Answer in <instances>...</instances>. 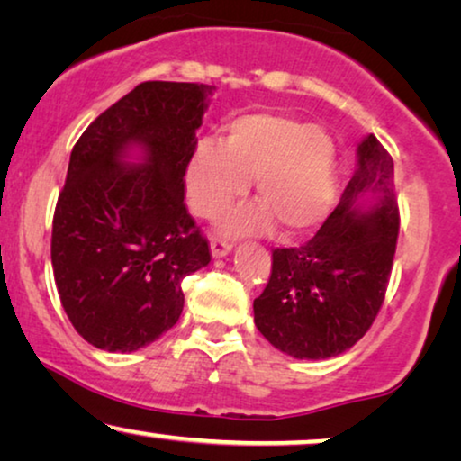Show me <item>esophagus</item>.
<instances>
[{
  "instance_id": "1",
  "label": "esophagus",
  "mask_w": 461,
  "mask_h": 461,
  "mask_svg": "<svg viewBox=\"0 0 461 461\" xmlns=\"http://www.w3.org/2000/svg\"><path fill=\"white\" fill-rule=\"evenodd\" d=\"M231 252V244L230 242H225V240H217V238H212L211 240V254L215 258H221V257H225V254H230Z\"/></svg>"
}]
</instances>
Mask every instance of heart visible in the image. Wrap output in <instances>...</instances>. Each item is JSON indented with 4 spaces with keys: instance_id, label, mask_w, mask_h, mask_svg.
<instances>
[{
    "instance_id": "b5f03b06",
    "label": "heart",
    "mask_w": 461,
    "mask_h": 461,
    "mask_svg": "<svg viewBox=\"0 0 461 461\" xmlns=\"http://www.w3.org/2000/svg\"><path fill=\"white\" fill-rule=\"evenodd\" d=\"M257 177L263 203L225 221L231 233H260L275 221L300 236L325 221L338 194V150L325 130L285 113H244L225 128V140L204 139L186 165V198L198 217H219Z\"/></svg>"
}]
</instances>
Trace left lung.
<instances>
[{
	"label": "left lung",
	"instance_id": "1",
	"mask_svg": "<svg viewBox=\"0 0 461 461\" xmlns=\"http://www.w3.org/2000/svg\"><path fill=\"white\" fill-rule=\"evenodd\" d=\"M400 233L393 159L368 134L358 167L317 236L275 249L254 325L294 358L339 356L364 338L387 292Z\"/></svg>",
	"mask_w": 461,
	"mask_h": 461
}]
</instances>
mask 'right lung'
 Instances as JSON below:
<instances>
[{"instance_id":"obj_1","label":"right lung","mask_w":461,"mask_h":461,"mask_svg":"<svg viewBox=\"0 0 461 461\" xmlns=\"http://www.w3.org/2000/svg\"><path fill=\"white\" fill-rule=\"evenodd\" d=\"M212 88L142 82L74 144L51 265L68 319L95 348L134 352L159 339L182 314V279L211 263L184 176ZM134 148L140 163L128 164Z\"/></svg>"}]
</instances>
